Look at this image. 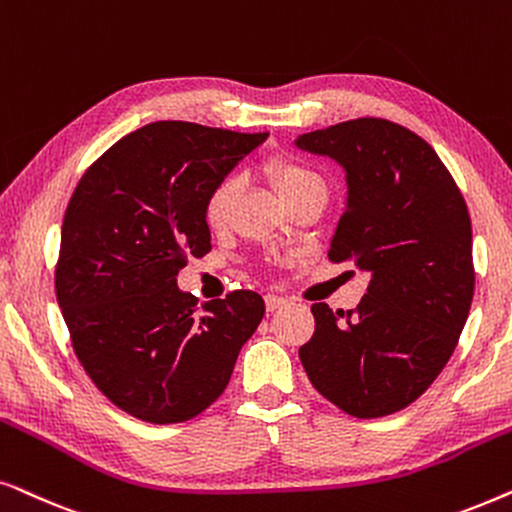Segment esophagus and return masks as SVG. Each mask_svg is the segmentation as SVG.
I'll return each instance as SVG.
<instances>
[{
  "label": "esophagus",
  "instance_id": "34e87169",
  "mask_svg": "<svg viewBox=\"0 0 512 512\" xmlns=\"http://www.w3.org/2000/svg\"><path fill=\"white\" fill-rule=\"evenodd\" d=\"M288 302V299L285 297H278V295H267L264 297V304H267V311H276V309H281V306Z\"/></svg>",
  "mask_w": 512,
  "mask_h": 512
}]
</instances>
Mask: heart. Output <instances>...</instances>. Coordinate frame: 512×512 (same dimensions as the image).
I'll return each instance as SVG.
<instances>
[{
    "mask_svg": "<svg viewBox=\"0 0 512 512\" xmlns=\"http://www.w3.org/2000/svg\"><path fill=\"white\" fill-rule=\"evenodd\" d=\"M264 175L269 177V182L281 194L285 203L295 201L297 196L311 192V189H325L323 177L311 166H306L304 161L292 159V156H274V159H269L267 166H264ZM238 192H241V180L236 175H227L217 180L213 189L206 194L203 222H206L210 231H224L229 227Z\"/></svg>",
    "mask_w": 512,
    "mask_h": 512,
    "instance_id": "heart-1",
    "label": "heart"
}]
</instances>
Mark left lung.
Returning <instances> with one entry per match:
<instances>
[{"mask_svg":"<svg viewBox=\"0 0 512 512\" xmlns=\"http://www.w3.org/2000/svg\"><path fill=\"white\" fill-rule=\"evenodd\" d=\"M297 147L339 161L349 201L327 257L370 274L351 311L313 304L299 349L311 384L339 410H405L447 365L475 292L468 206L435 149L410 128L360 117L304 133Z\"/></svg>","mask_w":512,"mask_h":512,"instance_id":"obj_1","label":"left lung"}]
</instances>
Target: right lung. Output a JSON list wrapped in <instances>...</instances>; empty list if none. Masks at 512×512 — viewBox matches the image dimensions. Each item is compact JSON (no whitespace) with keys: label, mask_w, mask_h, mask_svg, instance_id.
Masks as SVG:
<instances>
[{"label":"right lung","mask_w":512,"mask_h":512,"mask_svg":"<svg viewBox=\"0 0 512 512\" xmlns=\"http://www.w3.org/2000/svg\"><path fill=\"white\" fill-rule=\"evenodd\" d=\"M269 133L154 121L95 159L67 203L56 297L81 367L109 403L180 424L215 403L264 299L234 290L199 306L177 290L210 252L203 201Z\"/></svg>","instance_id":"right-lung-1"}]
</instances>
